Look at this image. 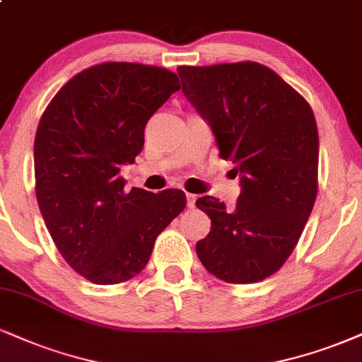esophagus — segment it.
Masks as SVG:
<instances>
[{"instance_id":"obj_1","label":"esophagus","mask_w":362,"mask_h":362,"mask_svg":"<svg viewBox=\"0 0 362 362\" xmlns=\"http://www.w3.org/2000/svg\"><path fill=\"white\" fill-rule=\"evenodd\" d=\"M186 199H188V206H189V208H194V204H196V194L188 193V194H186Z\"/></svg>"}]
</instances>
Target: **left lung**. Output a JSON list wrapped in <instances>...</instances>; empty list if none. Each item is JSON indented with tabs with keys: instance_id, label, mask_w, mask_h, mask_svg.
Segmentation results:
<instances>
[{
	"instance_id": "8db88e82",
	"label": "left lung",
	"mask_w": 362,
	"mask_h": 362,
	"mask_svg": "<svg viewBox=\"0 0 362 362\" xmlns=\"http://www.w3.org/2000/svg\"><path fill=\"white\" fill-rule=\"evenodd\" d=\"M182 93L236 164L235 209L213 196L196 202L211 231L196 243L209 274L228 284L274 275L297 247L317 198L319 134L309 102L257 62L177 66Z\"/></svg>"
}]
</instances>
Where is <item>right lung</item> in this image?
<instances>
[{
    "label": "right lung",
    "mask_w": 362,
    "mask_h": 362,
    "mask_svg": "<svg viewBox=\"0 0 362 362\" xmlns=\"http://www.w3.org/2000/svg\"><path fill=\"white\" fill-rule=\"evenodd\" d=\"M180 88L160 66L105 62L70 78L40 119V211L60 255L92 284L139 274L158 235L186 208L181 189L126 191L119 176L144 147L147 120Z\"/></svg>",
    "instance_id": "add662e5"
}]
</instances>
